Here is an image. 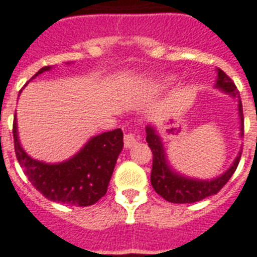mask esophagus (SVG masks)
<instances>
[{
    "label": "esophagus",
    "instance_id": "obj_1",
    "mask_svg": "<svg viewBox=\"0 0 257 257\" xmlns=\"http://www.w3.org/2000/svg\"><path fill=\"white\" fill-rule=\"evenodd\" d=\"M141 141V138L138 137L135 133H128L124 135L123 138V142H124V148H131L134 147L138 142Z\"/></svg>",
    "mask_w": 257,
    "mask_h": 257
}]
</instances>
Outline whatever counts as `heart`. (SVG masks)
Returning <instances> with one entry per match:
<instances>
[{"label":"heart","mask_w":257,"mask_h":257,"mask_svg":"<svg viewBox=\"0 0 257 257\" xmlns=\"http://www.w3.org/2000/svg\"><path fill=\"white\" fill-rule=\"evenodd\" d=\"M173 80H175V77H165V78H163V84H164V85H168V84H171L172 81H173Z\"/></svg>","instance_id":"1"}]
</instances>
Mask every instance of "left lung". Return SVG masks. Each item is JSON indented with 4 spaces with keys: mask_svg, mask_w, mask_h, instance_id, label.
Wrapping results in <instances>:
<instances>
[{
    "mask_svg": "<svg viewBox=\"0 0 257 257\" xmlns=\"http://www.w3.org/2000/svg\"><path fill=\"white\" fill-rule=\"evenodd\" d=\"M217 80L214 88L219 89L223 93L228 94L232 98L238 99V114L240 119V126H239V137L243 138L244 135V118H243V109H241V101L239 97V92L235 84L230 77L224 73L222 69H217ZM146 141L151 148L152 155H154V162H152L151 171V184L154 186L155 192L160 194L164 200L173 203H193L206 198V197L217 194L226 182L234 175L235 169L238 167L239 160H240L241 151H239L238 156L235 158L230 168L218 177L210 180L193 179L188 176L182 175L176 171L168 162L167 152H165L164 143H163L162 137L159 135V131L154 124L148 123L146 126Z\"/></svg>",
    "mask_w": 257,
    "mask_h": 257,
    "instance_id": "8db88e82",
    "label": "left lung"
}]
</instances>
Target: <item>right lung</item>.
I'll return each instance as SVG.
<instances>
[{
    "label": "right lung",
    "instance_id": "right-lung-1",
    "mask_svg": "<svg viewBox=\"0 0 257 257\" xmlns=\"http://www.w3.org/2000/svg\"><path fill=\"white\" fill-rule=\"evenodd\" d=\"M51 69L52 67H43L33 78ZM13 137L17 159L30 182L46 198L68 206H90L105 196L116 159L123 148V133L116 128L90 138L65 162L46 163L33 159L22 148L17 118L13 123Z\"/></svg>",
    "mask_w": 257,
    "mask_h": 257
}]
</instances>
